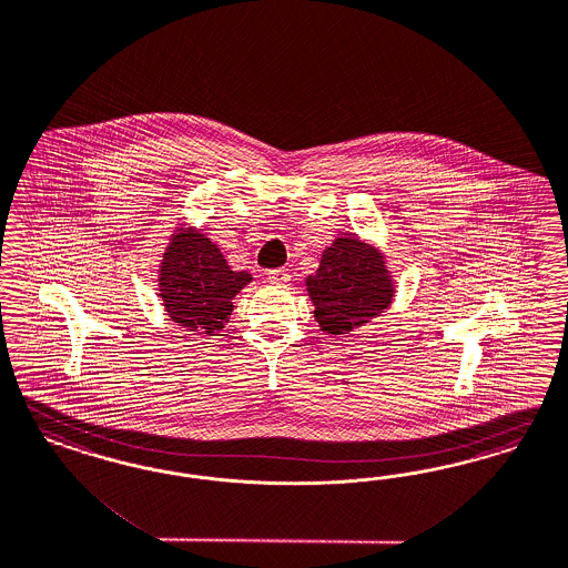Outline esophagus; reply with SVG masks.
Masks as SVG:
<instances>
[{
	"label": "esophagus",
	"mask_w": 568,
	"mask_h": 568,
	"mask_svg": "<svg viewBox=\"0 0 568 568\" xmlns=\"http://www.w3.org/2000/svg\"><path fill=\"white\" fill-rule=\"evenodd\" d=\"M268 281H273V283H287L290 281V271L287 268H273V271H268Z\"/></svg>",
	"instance_id": "obj_1"
}]
</instances>
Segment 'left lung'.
Here are the masks:
<instances>
[{"instance_id": "1", "label": "left lung", "mask_w": 568, "mask_h": 568, "mask_svg": "<svg viewBox=\"0 0 568 568\" xmlns=\"http://www.w3.org/2000/svg\"><path fill=\"white\" fill-rule=\"evenodd\" d=\"M323 332L342 335L369 323L392 300L384 257L358 239H337L306 281Z\"/></svg>"}]
</instances>
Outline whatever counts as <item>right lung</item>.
<instances>
[{
    "instance_id": "obj_1",
    "label": "right lung",
    "mask_w": 568,
    "mask_h": 568,
    "mask_svg": "<svg viewBox=\"0 0 568 568\" xmlns=\"http://www.w3.org/2000/svg\"><path fill=\"white\" fill-rule=\"evenodd\" d=\"M161 297L170 316L191 332L222 329L252 274L231 271L210 239L184 231L172 239L161 266Z\"/></svg>"
}]
</instances>
